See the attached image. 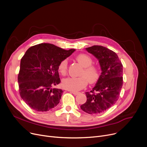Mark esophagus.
Listing matches in <instances>:
<instances>
[{
    "instance_id": "obj_1",
    "label": "esophagus",
    "mask_w": 147,
    "mask_h": 147,
    "mask_svg": "<svg viewBox=\"0 0 147 147\" xmlns=\"http://www.w3.org/2000/svg\"><path fill=\"white\" fill-rule=\"evenodd\" d=\"M69 92H70L71 94H74V95H77L79 94V92H74V91H69Z\"/></svg>"
}]
</instances>
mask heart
I'll use <instances>...</instances> for the list:
<instances>
[{"label":"heart","instance_id":"obj_1","mask_svg":"<svg viewBox=\"0 0 147 147\" xmlns=\"http://www.w3.org/2000/svg\"><path fill=\"white\" fill-rule=\"evenodd\" d=\"M76 59L81 64L83 68L82 70L79 78H68L63 80V86L69 90L78 91L85 88L88 83L93 84L96 83L100 77L99 68L96 66L92 65L93 60L90 57L86 54H80L76 56ZM68 61L65 59L62 60L58 67L59 72L62 75H65L67 72Z\"/></svg>","mask_w":147,"mask_h":147}]
</instances>
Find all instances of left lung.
I'll return each mask as SVG.
<instances>
[{"instance_id": "left-lung-1", "label": "left lung", "mask_w": 147, "mask_h": 147, "mask_svg": "<svg viewBox=\"0 0 147 147\" xmlns=\"http://www.w3.org/2000/svg\"><path fill=\"white\" fill-rule=\"evenodd\" d=\"M99 61L101 74L95 87L86 92V102L80 106L88 114H100L117 101L123 86V65L116 53L102 46L86 48Z\"/></svg>"}]
</instances>
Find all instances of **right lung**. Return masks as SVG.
Returning a JSON list of instances; mask_svg holds the SVG:
<instances>
[{"instance_id":"1","label":"right lung","mask_w":147,"mask_h":147,"mask_svg":"<svg viewBox=\"0 0 147 147\" xmlns=\"http://www.w3.org/2000/svg\"><path fill=\"white\" fill-rule=\"evenodd\" d=\"M74 51L50 43H40L26 52L21 59L18 82L20 96L31 109L48 111L59 104L63 91L52 87L61 82L58 69L59 63Z\"/></svg>"}]
</instances>
